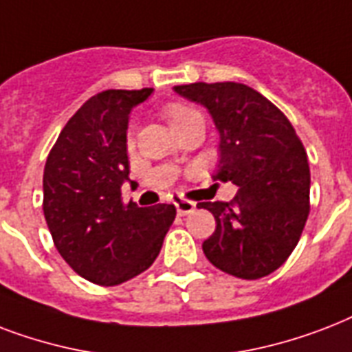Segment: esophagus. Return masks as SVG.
Here are the masks:
<instances>
[{
	"label": "esophagus",
	"mask_w": 352,
	"mask_h": 352,
	"mask_svg": "<svg viewBox=\"0 0 352 352\" xmlns=\"http://www.w3.org/2000/svg\"><path fill=\"white\" fill-rule=\"evenodd\" d=\"M174 206H176V211H178L179 217H185V214L192 213V211L196 209L195 201H189V200H178Z\"/></svg>",
	"instance_id": "esophagus-1"
}]
</instances>
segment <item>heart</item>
<instances>
[{"mask_svg": "<svg viewBox=\"0 0 352 352\" xmlns=\"http://www.w3.org/2000/svg\"><path fill=\"white\" fill-rule=\"evenodd\" d=\"M163 116L168 121V124L174 128H178L179 124H184L185 121H189L190 117L198 116V111L189 108V106L184 104H168L165 110H163Z\"/></svg>", "mask_w": 352, "mask_h": 352, "instance_id": "1", "label": "heart"}]
</instances>
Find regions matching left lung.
Listing matches in <instances>:
<instances>
[{"mask_svg":"<svg viewBox=\"0 0 352 352\" xmlns=\"http://www.w3.org/2000/svg\"><path fill=\"white\" fill-rule=\"evenodd\" d=\"M211 113L219 132L213 179L239 187L233 201H200L217 230L201 248L209 263L241 279H258L285 263L309 219L310 168L285 113L246 84L174 86Z\"/></svg>","mask_w":352,"mask_h":352,"instance_id":"obj_1","label":"left lung"}]
</instances>
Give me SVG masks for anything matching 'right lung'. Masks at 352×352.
<instances>
[{
  "label": "right lung",
  "mask_w": 352,
  "mask_h": 352,
  "mask_svg": "<svg viewBox=\"0 0 352 352\" xmlns=\"http://www.w3.org/2000/svg\"><path fill=\"white\" fill-rule=\"evenodd\" d=\"M154 89H106L60 132L43 168V214L54 246L80 277L102 287L132 279L160 255L173 204H124L130 111Z\"/></svg>",
  "instance_id": "right-lung-1"
}]
</instances>
